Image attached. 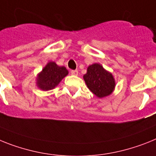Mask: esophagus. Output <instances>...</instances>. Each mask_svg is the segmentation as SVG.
<instances>
[{
  "label": "esophagus",
  "instance_id": "1",
  "mask_svg": "<svg viewBox=\"0 0 156 156\" xmlns=\"http://www.w3.org/2000/svg\"><path fill=\"white\" fill-rule=\"evenodd\" d=\"M70 73H71L72 75H78V70H71V71H70Z\"/></svg>",
  "mask_w": 156,
  "mask_h": 156
}]
</instances>
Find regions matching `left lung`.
<instances>
[{
    "instance_id": "1",
    "label": "left lung",
    "mask_w": 156,
    "mask_h": 156,
    "mask_svg": "<svg viewBox=\"0 0 156 156\" xmlns=\"http://www.w3.org/2000/svg\"><path fill=\"white\" fill-rule=\"evenodd\" d=\"M83 78L89 90L99 98L110 95L116 86L112 74L99 63L89 66Z\"/></svg>"
}]
</instances>
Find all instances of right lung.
<instances>
[{"label":"right lung","instance_id":"add662e5","mask_svg":"<svg viewBox=\"0 0 156 156\" xmlns=\"http://www.w3.org/2000/svg\"><path fill=\"white\" fill-rule=\"evenodd\" d=\"M67 74L68 70L65 66H59L55 62H49L38 75L36 84L42 90H52Z\"/></svg>","mask_w":156,"mask_h":156}]
</instances>
